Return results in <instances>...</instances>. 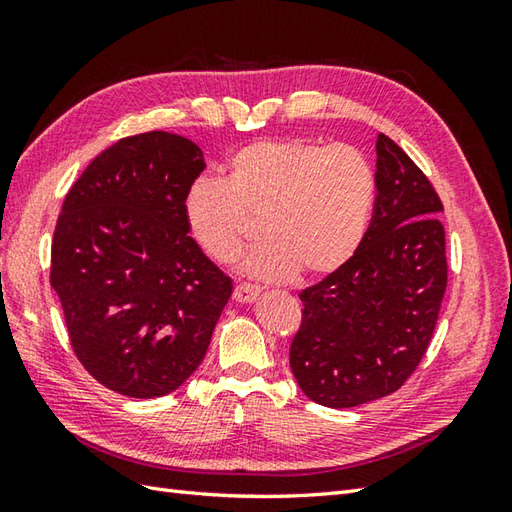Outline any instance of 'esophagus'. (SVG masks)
<instances>
[{
    "label": "esophagus",
    "instance_id": "34e87169",
    "mask_svg": "<svg viewBox=\"0 0 512 512\" xmlns=\"http://www.w3.org/2000/svg\"><path fill=\"white\" fill-rule=\"evenodd\" d=\"M259 295V290L255 286H248V284H237L233 290V299L237 303H253Z\"/></svg>",
    "mask_w": 512,
    "mask_h": 512
}]
</instances>
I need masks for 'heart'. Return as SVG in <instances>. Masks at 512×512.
<instances>
[{"instance_id": "obj_1", "label": "heart", "mask_w": 512, "mask_h": 512, "mask_svg": "<svg viewBox=\"0 0 512 512\" xmlns=\"http://www.w3.org/2000/svg\"><path fill=\"white\" fill-rule=\"evenodd\" d=\"M376 195L361 151L303 138L262 140L228 158L222 180L195 182L184 200L189 231L217 264H233L253 235L270 237L244 262L259 281H284L299 268L330 275L361 246Z\"/></svg>"}]
</instances>
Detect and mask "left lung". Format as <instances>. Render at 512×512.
Returning a JSON list of instances; mask_svg holds the SVG:
<instances>
[{"label": "left lung", "instance_id": "obj_1", "mask_svg": "<svg viewBox=\"0 0 512 512\" xmlns=\"http://www.w3.org/2000/svg\"><path fill=\"white\" fill-rule=\"evenodd\" d=\"M376 202L347 264L301 290L290 367L303 394L347 409L394 394L416 372L447 290L440 195L394 140H376Z\"/></svg>", "mask_w": 512, "mask_h": 512}]
</instances>
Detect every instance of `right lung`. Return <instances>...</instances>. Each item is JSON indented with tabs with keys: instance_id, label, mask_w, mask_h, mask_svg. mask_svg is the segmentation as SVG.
I'll use <instances>...</instances> for the list:
<instances>
[{
	"instance_id": "right-lung-1",
	"label": "right lung",
	"mask_w": 512,
	"mask_h": 512,
	"mask_svg": "<svg viewBox=\"0 0 512 512\" xmlns=\"http://www.w3.org/2000/svg\"><path fill=\"white\" fill-rule=\"evenodd\" d=\"M200 147L169 132L121 138L72 184L50 284L88 374L129 398L167 396L209 350L233 281L189 235Z\"/></svg>"
}]
</instances>
